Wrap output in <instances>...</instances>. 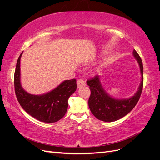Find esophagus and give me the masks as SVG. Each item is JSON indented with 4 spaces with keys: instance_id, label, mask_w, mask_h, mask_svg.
<instances>
[{
    "instance_id": "34e87169",
    "label": "esophagus",
    "mask_w": 160,
    "mask_h": 160,
    "mask_svg": "<svg viewBox=\"0 0 160 160\" xmlns=\"http://www.w3.org/2000/svg\"><path fill=\"white\" fill-rule=\"evenodd\" d=\"M77 88H81V87L85 86V82L83 79H78L77 81Z\"/></svg>"
}]
</instances>
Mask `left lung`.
I'll return each instance as SVG.
<instances>
[{"label":"left lung","instance_id":"1","mask_svg":"<svg viewBox=\"0 0 160 160\" xmlns=\"http://www.w3.org/2000/svg\"><path fill=\"white\" fill-rule=\"evenodd\" d=\"M133 55L139 65L142 81L138 91L132 98L125 99H116L111 98L103 89L99 75L87 81L91 90L89 107L91 113L98 119L106 122L117 121L128 114L138 102L143 89V68L141 57L135 49Z\"/></svg>","mask_w":160,"mask_h":160}]
</instances>
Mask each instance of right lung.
<instances>
[{
  "instance_id": "1",
  "label": "right lung",
  "mask_w": 160,
  "mask_h": 160,
  "mask_svg": "<svg viewBox=\"0 0 160 160\" xmlns=\"http://www.w3.org/2000/svg\"><path fill=\"white\" fill-rule=\"evenodd\" d=\"M22 52L17 60L14 76V91L17 100L26 112L38 121L54 123L65 115L68 99L77 89L76 79L66 80L55 89L43 95H32L22 88L20 80V61Z\"/></svg>"
}]
</instances>
